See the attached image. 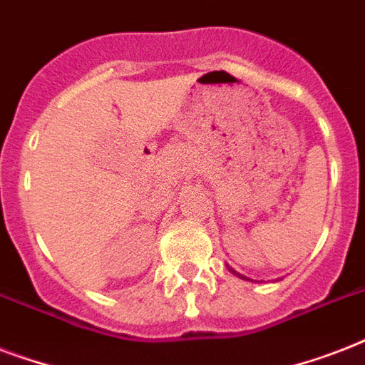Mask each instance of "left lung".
I'll return each instance as SVG.
<instances>
[{"label":"left lung","mask_w":365,"mask_h":365,"mask_svg":"<svg viewBox=\"0 0 365 365\" xmlns=\"http://www.w3.org/2000/svg\"><path fill=\"white\" fill-rule=\"evenodd\" d=\"M227 269H229V271H231V272H233L235 277H239V278H242V280H250V278H248V277H244V274H240V272H237V271H235V269H231V267H229V265H227Z\"/></svg>","instance_id":"left-lung-1"}]
</instances>
